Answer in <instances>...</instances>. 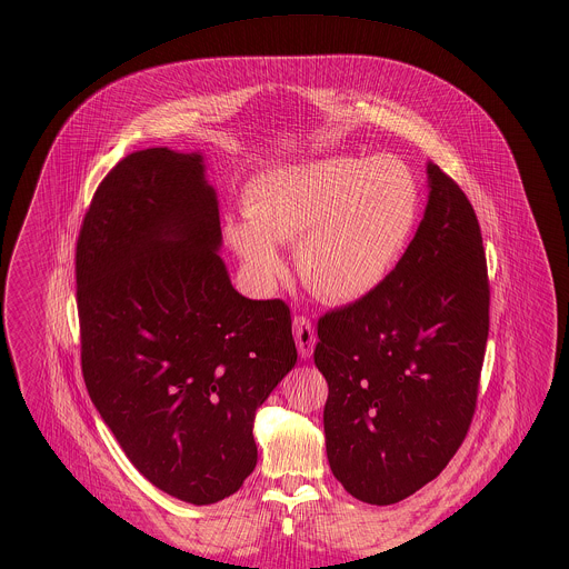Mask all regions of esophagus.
Returning <instances> with one entry per match:
<instances>
[{
  "label": "esophagus",
  "instance_id": "esophagus-1",
  "mask_svg": "<svg viewBox=\"0 0 569 569\" xmlns=\"http://www.w3.org/2000/svg\"><path fill=\"white\" fill-rule=\"evenodd\" d=\"M293 337L298 343V352L302 359H309L316 348V330L307 316H298L293 320Z\"/></svg>",
  "mask_w": 569,
  "mask_h": 569
}]
</instances>
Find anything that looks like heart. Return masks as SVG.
<instances>
[{
	"mask_svg": "<svg viewBox=\"0 0 569 569\" xmlns=\"http://www.w3.org/2000/svg\"><path fill=\"white\" fill-rule=\"evenodd\" d=\"M247 219L228 239L256 278L282 271L276 243L296 244L302 282L330 302L377 291L399 264L420 214V188L392 156L280 166L244 190Z\"/></svg>",
	"mask_w": 569,
	"mask_h": 569,
	"instance_id": "heart-1",
	"label": "heart"
}]
</instances>
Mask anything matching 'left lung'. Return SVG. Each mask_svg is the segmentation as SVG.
Segmentation results:
<instances>
[{"mask_svg":"<svg viewBox=\"0 0 569 569\" xmlns=\"http://www.w3.org/2000/svg\"><path fill=\"white\" fill-rule=\"evenodd\" d=\"M427 174L425 217L390 278L318 322L328 465L352 497L377 506L406 499L456 456L487 352L490 287L476 210L436 163Z\"/></svg>","mask_w":569,"mask_h":569,"instance_id":"8db88e82","label":"left lung"}]
</instances>
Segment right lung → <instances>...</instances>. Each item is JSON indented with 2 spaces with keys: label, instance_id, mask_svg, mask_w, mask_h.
<instances>
[{
  "label": "right lung",
  "instance_id": "add662e5",
  "mask_svg": "<svg viewBox=\"0 0 569 569\" xmlns=\"http://www.w3.org/2000/svg\"><path fill=\"white\" fill-rule=\"evenodd\" d=\"M199 153L147 149L100 181L77 241L82 379L133 467L194 506L253 471L256 409L296 366L291 311L230 282Z\"/></svg>",
  "mask_w": 569,
  "mask_h": 569
}]
</instances>
